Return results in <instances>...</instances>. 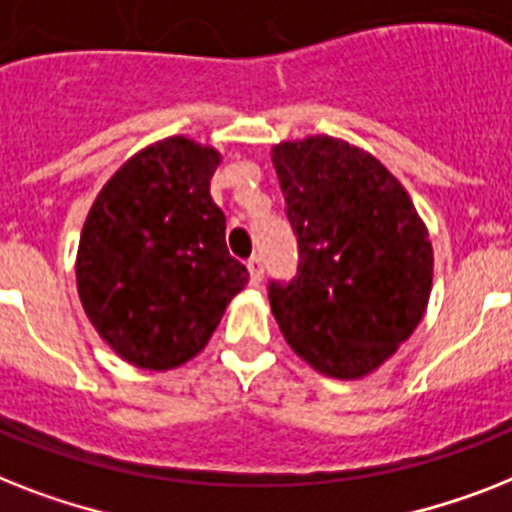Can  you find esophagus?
Listing matches in <instances>:
<instances>
[{"instance_id":"obj_1","label":"esophagus","mask_w":512,"mask_h":512,"mask_svg":"<svg viewBox=\"0 0 512 512\" xmlns=\"http://www.w3.org/2000/svg\"><path fill=\"white\" fill-rule=\"evenodd\" d=\"M247 268H249V278H252V284H260L263 281V257L260 255H252L247 260Z\"/></svg>"}]
</instances>
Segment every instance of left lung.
Here are the masks:
<instances>
[{"label": "left lung", "instance_id": "left-lung-1", "mask_svg": "<svg viewBox=\"0 0 512 512\" xmlns=\"http://www.w3.org/2000/svg\"><path fill=\"white\" fill-rule=\"evenodd\" d=\"M297 276L270 281L286 342L315 371L363 378L421 323L434 249L405 186L373 155L334 136L273 147Z\"/></svg>", "mask_w": 512, "mask_h": 512}]
</instances>
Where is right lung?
I'll list each match as a JSON object with an SVG mask.
<instances>
[{
  "mask_svg": "<svg viewBox=\"0 0 512 512\" xmlns=\"http://www.w3.org/2000/svg\"><path fill=\"white\" fill-rule=\"evenodd\" d=\"M220 155L186 136L136 152L99 191L78 244L81 305L136 368L168 371L205 350L247 284L210 197Z\"/></svg>",
  "mask_w": 512,
  "mask_h": 512,
  "instance_id": "add662e5",
  "label": "right lung"
}]
</instances>
